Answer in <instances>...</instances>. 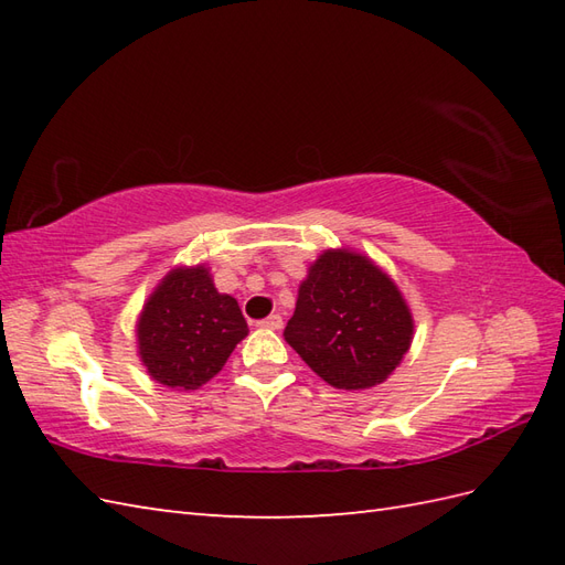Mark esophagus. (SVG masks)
<instances>
[{
    "label": "esophagus",
    "mask_w": 565,
    "mask_h": 565,
    "mask_svg": "<svg viewBox=\"0 0 565 565\" xmlns=\"http://www.w3.org/2000/svg\"><path fill=\"white\" fill-rule=\"evenodd\" d=\"M259 326H262V328H269V330H281L284 320H281L279 313H274V316H269V318H264V320L259 322Z\"/></svg>",
    "instance_id": "obj_1"
}]
</instances>
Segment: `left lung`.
Masks as SVG:
<instances>
[{"mask_svg": "<svg viewBox=\"0 0 565 565\" xmlns=\"http://www.w3.org/2000/svg\"><path fill=\"white\" fill-rule=\"evenodd\" d=\"M413 316L398 286L352 249H326L298 289L284 338L334 388L386 381L413 342Z\"/></svg>", "mask_w": 565, "mask_h": 565, "instance_id": "left-lung-1", "label": "left lung"}]
</instances>
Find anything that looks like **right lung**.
Listing matches in <instances>:
<instances>
[{
  "instance_id": "obj_1",
  "label": "right lung",
  "mask_w": 565,
  "mask_h": 565,
  "mask_svg": "<svg viewBox=\"0 0 565 565\" xmlns=\"http://www.w3.org/2000/svg\"><path fill=\"white\" fill-rule=\"evenodd\" d=\"M138 354L152 381L196 391L225 366L247 322L233 296L218 294L209 269L177 267L160 281L138 320Z\"/></svg>"
}]
</instances>
